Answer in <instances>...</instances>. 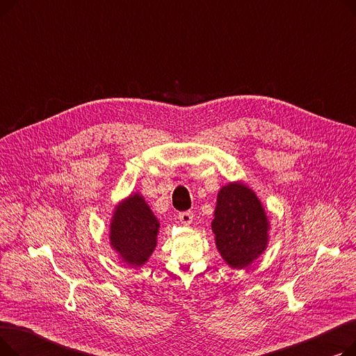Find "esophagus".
Here are the masks:
<instances>
[{"mask_svg": "<svg viewBox=\"0 0 356 356\" xmlns=\"http://www.w3.org/2000/svg\"><path fill=\"white\" fill-rule=\"evenodd\" d=\"M179 219H180V222L183 223V225L188 227V225H191L192 220H193V213L189 212V211L180 212V213H179Z\"/></svg>", "mask_w": 356, "mask_h": 356, "instance_id": "34e87169", "label": "esophagus"}]
</instances>
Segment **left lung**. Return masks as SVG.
Listing matches in <instances>:
<instances>
[{
	"label": "left lung",
	"mask_w": 356,
	"mask_h": 356,
	"mask_svg": "<svg viewBox=\"0 0 356 356\" xmlns=\"http://www.w3.org/2000/svg\"><path fill=\"white\" fill-rule=\"evenodd\" d=\"M270 220L255 192L242 181L223 186L218 193L212 220L216 248L236 270L254 263L268 245Z\"/></svg>",
	"instance_id": "obj_1"
}]
</instances>
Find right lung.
I'll use <instances>...</instances> for the list:
<instances>
[{
  "mask_svg": "<svg viewBox=\"0 0 356 356\" xmlns=\"http://www.w3.org/2000/svg\"><path fill=\"white\" fill-rule=\"evenodd\" d=\"M160 222L140 193L121 200L109 225V244L128 267L144 266L157 245Z\"/></svg>",
  "mask_w": 356,
  "mask_h": 356,
  "instance_id": "obj_1",
  "label": "right lung"
}]
</instances>
